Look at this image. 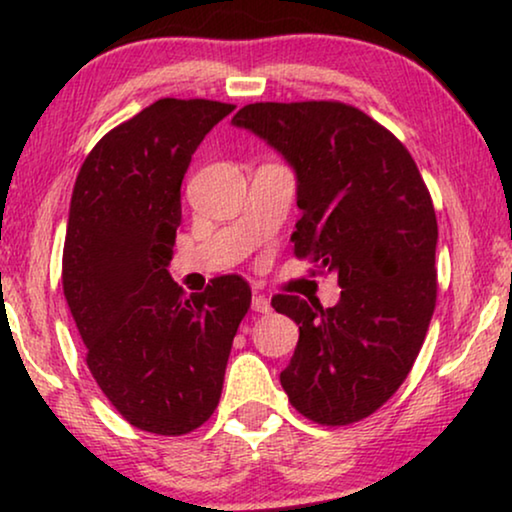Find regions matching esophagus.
Instances as JSON below:
<instances>
[{
    "instance_id": "obj_1",
    "label": "esophagus",
    "mask_w": 512,
    "mask_h": 512,
    "mask_svg": "<svg viewBox=\"0 0 512 512\" xmlns=\"http://www.w3.org/2000/svg\"><path fill=\"white\" fill-rule=\"evenodd\" d=\"M251 310L258 312V314H268L272 310L270 300L261 296V293H254V298H251Z\"/></svg>"
}]
</instances>
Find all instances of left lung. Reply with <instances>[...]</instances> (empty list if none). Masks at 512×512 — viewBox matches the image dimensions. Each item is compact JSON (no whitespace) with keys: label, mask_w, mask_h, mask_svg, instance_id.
<instances>
[{"label":"left lung","mask_w":512,"mask_h":512,"mask_svg":"<svg viewBox=\"0 0 512 512\" xmlns=\"http://www.w3.org/2000/svg\"><path fill=\"white\" fill-rule=\"evenodd\" d=\"M237 128L282 153L298 177L293 254L335 272L340 300L272 307L300 338L279 382L300 415L345 426L382 408L408 377L436 310L438 223L410 151L352 104L256 102Z\"/></svg>","instance_id":"obj_1"}]
</instances>
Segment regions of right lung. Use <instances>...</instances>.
<instances>
[{"label": "right lung", "mask_w": 512, "mask_h": 512, "mask_svg": "<svg viewBox=\"0 0 512 512\" xmlns=\"http://www.w3.org/2000/svg\"><path fill=\"white\" fill-rule=\"evenodd\" d=\"M233 109L149 104L93 146L69 205L62 289L86 363L125 422L158 436H184L212 417L251 305L237 275L186 296L167 272L191 156Z\"/></svg>", "instance_id": "1"}]
</instances>
